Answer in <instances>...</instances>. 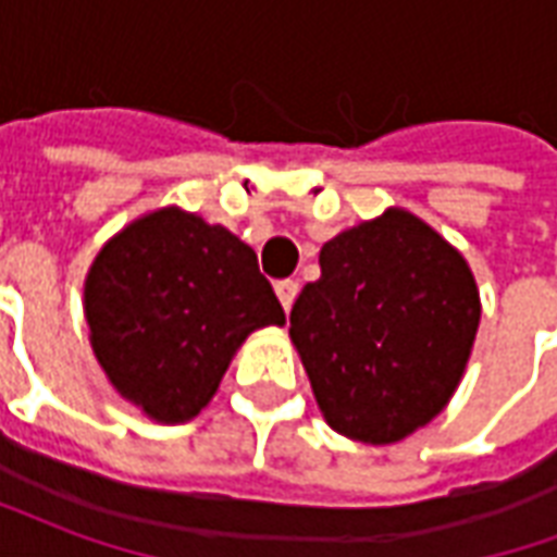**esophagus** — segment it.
I'll return each instance as SVG.
<instances>
[{"label":"esophagus","mask_w":557,"mask_h":557,"mask_svg":"<svg viewBox=\"0 0 557 557\" xmlns=\"http://www.w3.org/2000/svg\"><path fill=\"white\" fill-rule=\"evenodd\" d=\"M274 292H277L280 304H283V310L289 313L292 304H295V298H298V283L295 280H280L277 286H274Z\"/></svg>","instance_id":"obj_1"}]
</instances>
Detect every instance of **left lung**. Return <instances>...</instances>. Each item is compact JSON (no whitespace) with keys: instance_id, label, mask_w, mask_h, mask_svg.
Masks as SVG:
<instances>
[{"instance_id":"obj_1","label":"left lung","mask_w":557,"mask_h":557,"mask_svg":"<svg viewBox=\"0 0 557 557\" xmlns=\"http://www.w3.org/2000/svg\"><path fill=\"white\" fill-rule=\"evenodd\" d=\"M319 268L289 313L319 411L355 442H403L442 414L466 375L478 280L454 244L399 206L334 235Z\"/></svg>"}]
</instances>
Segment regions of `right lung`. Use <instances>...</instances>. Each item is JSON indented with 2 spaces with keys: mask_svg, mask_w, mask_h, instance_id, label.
Listing matches in <instances>:
<instances>
[{
  "mask_svg": "<svg viewBox=\"0 0 557 557\" xmlns=\"http://www.w3.org/2000/svg\"><path fill=\"white\" fill-rule=\"evenodd\" d=\"M83 313L107 382L154 423L194 420L244 339L286 325L253 247L178 206L146 211L103 244Z\"/></svg>",
  "mask_w": 557,
  "mask_h": 557,
  "instance_id": "1",
  "label": "right lung"
}]
</instances>
